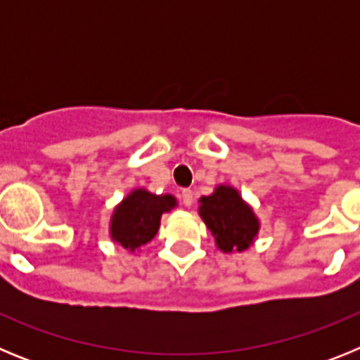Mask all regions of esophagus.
I'll return each instance as SVG.
<instances>
[{"instance_id":"obj_1","label":"esophagus","mask_w":360,"mask_h":360,"mask_svg":"<svg viewBox=\"0 0 360 360\" xmlns=\"http://www.w3.org/2000/svg\"><path fill=\"white\" fill-rule=\"evenodd\" d=\"M193 200H195V195H193V191L191 189H184L182 191V203L186 207H191L193 205Z\"/></svg>"}]
</instances>
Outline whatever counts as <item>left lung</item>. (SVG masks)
Here are the masks:
<instances>
[{"label": "left lung", "instance_id": "8db88e82", "mask_svg": "<svg viewBox=\"0 0 360 360\" xmlns=\"http://www.w3.org/2000/svg\"><path fill=\"white\" fill-rule=\"evenodd\" d=\"M198 212L224 252L249 249L259 231V219L231 186H218L212 195L202 196Z\"/></svg>", "mask_w": 360, "mask_h": 360}]
</instances>
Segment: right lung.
<instances>
[{
  "mask_svg": "<svg viewBox=\"0 0 360 360\" xmlns=\"http://www.w3.org/2000/svg\"><path fill=\"white\" fill-rule=\"evenodd\" d=\"M173 207H176L174 196H158L146 189L131 191L111 216V240L135 252L155 238L160 227L162 214L169 212Z\"/></svg>",
  "mask_w": 360,
  "mask_h": 360,
  "instance_id": "obj_1",
  "label": "right lung"
}]
</instances>
